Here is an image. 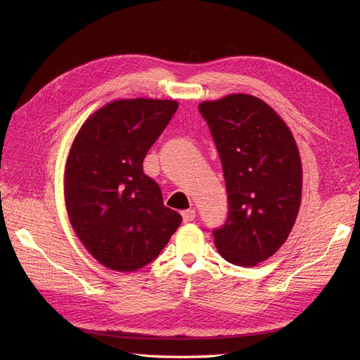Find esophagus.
<instances>
[{
    "instance_id": "esophagus-1",
    "label": "esophagus",
    "mask_w": 360,
    "mask_h": 360,
    "mask_svg": "<svg viewBox=\"0 0 360 360\" xmlns=\"http://www.w3.org/2000/svg\"><path fill=\"white\" fill-rule=\"evenodd\" d=\"M181 216H183V221L184 222H192L195 219V216H197V210H195V209H188V210H184L181 213Z\"/></svg>"
}]
</instances>
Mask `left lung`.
<instances>
[{"instance_id":"8db88e82","label":"left lung","mask_w":360,"mask_h":360,"mask_svg":"<svg viewBox=\"0 0 360 360\" xmlns=\"http://www.w3.org/2000/svg\"><path fill=\"white\" fill-rule=\"evenodd\" d=\"M219 153L228 217L213 230L228 263L254 267L284 245L302 200V163L290 129L258 97L230 94L202 102Z\"/></svg>"}]
</instances>
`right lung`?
Returning <instances> with one entry per match:
<instances>
[{"instance_id": "1", "label": "right lung", "mask_w": 360, "mask_h": 360, "mask_svg": "<svg viewBox=\"0 0 360 360\" xmlns=\"http://www.w3.org/2000/svg\"><path fill=\"white\" fill-rule=\"evenodd\" d=\"M177 108L176 101H115L96 111L75 136L64 174L69 219L86 250L108 269L147 266L181 224L143 169Z\"/></svg>"}]
</instances>
